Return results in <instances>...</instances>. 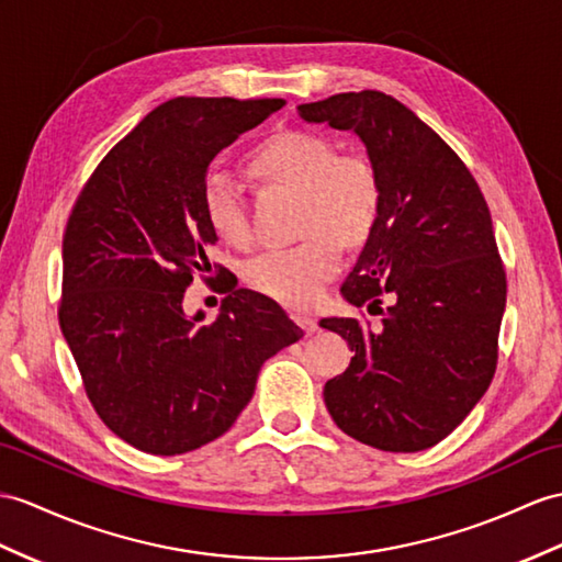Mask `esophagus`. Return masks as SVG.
Here are the masks:
<instances>
[{
    "label": "esophagus",
    "instance_id": "1",
    "mask_svg": "<svg viewBox=\"0 0 562 562\" xmlns=\"http://www.w3.org/2000/svg\"><path fill=\"white\" fill-rule=\"evenodd\" d=\"M293 319H295V324H297V326H303V328H305V334H307V336H312L314 331H317V319H314L312 314H307V312H295V314H293Z\"/></svg>",
    "mask_w": 562,
    "mask_h": 562
}]
</instances>
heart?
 I'll return each instance as SVG.
<instances>
[{"label":"heart","mask_w":562,"mask_h":562,"mask_svg":"<svg viewBox=\"0 0 562 562\" xmlns=\"http://www.w3.org/2000/svg\"><path fill=\"white\" fill-rule=\"evenodd\" d=\"M250 167L267 181L297 190V228L307 236L255 255L243 279L281 305L307 307L338 273L340 243L360 245L372 234L381 207L379 176L364 155H336L324 135L310 131L277 133L255 149ZM202 207L224 243H250V218L234 173L224 167L204 173Z\"/></svg>","instance_id":"obj_1"}]
</instances>
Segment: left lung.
Here are the masks:
<instances>
[{
    "mask_svg": "<svg viewBox=\"0 0 562 562\" xmlns=\"http://www.w3.org/2000/svg\"><path fill=\"white\" fill-rule=\"evenodd\" d=\"M297 114L358 135L381 188L376 224L340 285L381 326L319 322L355 350L326 381V409L352 439L417 453L470 415L496 372L508 289L486 200L441 135L391 94L340 92Z\"/></svg>",
    "mask_w": 562,
    "mask_h": 562,
    "instance_id": "left-lung-1",
    "label": "left lung"
}]
</instances>
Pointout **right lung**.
Returning <instances> with one entry per match:
<instances>
[{"mask_svg":"<svg viewBox=\"0 0 562 562\" xmlns=\"http://www.w3.org/2000/svg\"><path fill=\"white\" fill-rule=\"evenodd\" d=\"M283 104H159L109 149L68 216L61 334L94 413L143 453L181 456L226 434L262 364L303 338L271 297L231 281L214 322L183 312L218 240L202 207L210 161Z\"/></svg>","mask_w":562,"mask_h":562,"instance_id":"add662e5","label":"right lung"}]
</instances>
